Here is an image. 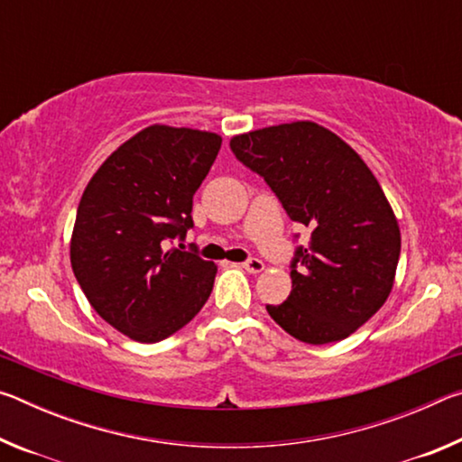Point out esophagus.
<instances>
[{
  "label": "esophagus",
  "instance_id": "obj_1",
  "mask_svg": "<svg viewBox=\"0 0 462 462\" xmlns=\"http://www.w3.org/2000/svg\"><path fill=\"white\" fill-rule=\"evenodd\" d=\"M242 267L248 273H261L264 269V263L261 259H248L246 263H242Z\"/></svg>",
  "mask_w": 462,
  "mask_h": 462
}]
</instances>
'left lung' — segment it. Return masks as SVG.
<instances>
[{
    "mask_svg": "<svg viewBox=\"0 0 462 462\" xmlns=\"http://www.w3.org/2000/svg\"><path fill=\"white\" fill-rule=\"evenodd\" d=\"M230 148L310 230L308 246L295 250L291 293L267 306L269 316L301 342L346 338L387 301L400 261V224L379 181L355 148L316 122L246 132Z\"/></svg>",
    "mask_w": 462,
    "mask_h": 462,
    "instance_id": "8db88e82",
    "label": "left lung"
}]
</instances>
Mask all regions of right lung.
Segmentation results:
<instances>
[{"label": "right lung", "mask_w": 462, "mask_h": 462, "mask_svg": "<svg viewBox=\"0 0 462 462\" xmlns=\"http://www.w3.org/2000/svg\"><path fill=\"white\" fill-rule=\"evenodd\" d=\"M222 136L152 124L107 156L77 208L71 267L91 308L136 342H159L191 322L217 267L167 248L193 228V195Z\"/></svg>", "instance_id": "right-lung-1"}]
</instances>
